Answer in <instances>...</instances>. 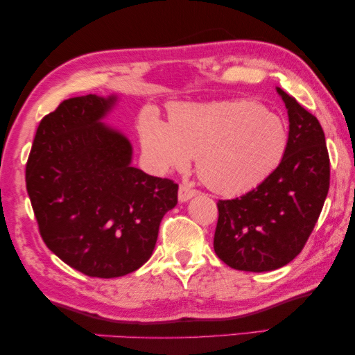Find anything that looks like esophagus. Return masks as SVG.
<instances>
[{"instance_id": "1", "label": "esophagus", "mask_w": 355, "mask_h": 355, "mask_svg": "<svg viewBox=\"0 0 355 355\" xmlns=\"http://www.w3.org/2000/svg\"><path fill=\"white\" fill-rule=\"evenodd\" d=\"M196 193H198L196 190L187 187V185H181V187H179V192H178V198H179V201H181V203H185V201L193 198Z\"/></svg>"}]
</instances>
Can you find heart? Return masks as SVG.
<instances>
[{
  "label": "heart",
  "mask_w": 355,
  "mask_h": 355,
  "mask_svg": "<svg viewBox=\"0 0 355 355\" xmlns=\"http://www.w3.org/2000/svg\"><path fill=\"white\" fill-rule=\"evenodd\" d=\"M139 138L150 165L162 173L196 171L211 190L246 193L276 170L288 144L286 122L255 101L184 103L171 109L170 123L149 114Z\"/></svg>",
  "instance_id": "obj_1"
}]
</instances>
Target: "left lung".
<instances>
[{
  "instance_id": "8db88e82",
  "label": "left lung",
  "mask_w": 355,
  "mask_h": 355,
  "mask_svg": "<svg viewBox=\"0 0 355 355\" xmlns=\"http://www.w3.org/2000/svg\"><path fill=\"white\" fill-rule=\"evenodd\" d=\"M276 92L288 116L284 157L257 189L217 203L214 250L239 271H272L295 259L330 187V159L319 121L279 87Z\"/></svg>"
}]
</instances>
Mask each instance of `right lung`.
Masks as SVG:
<instances>
[{
  "label": "right lung",
  "mask_w": 355,
  "mask_h": 355,
  "mask_svg": "<svg viewBox=\"0 0 355 355\" xmlns=\"http://www.w3.org/2000/svg\"><path fill=\"white\" fill-rule=\"evenodd\" d=\"M121 96L64 100L42 119L26 190L46 246L92 277H119L150 259L178 184L135 168L128 136L105 119Z\"/></svg>",
  "instance_id": "1"
}]
</instances>
